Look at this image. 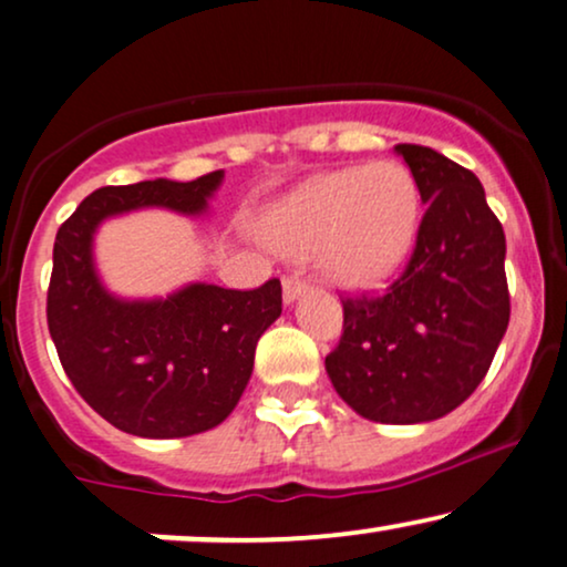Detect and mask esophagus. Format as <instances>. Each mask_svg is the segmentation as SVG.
<instances>
[{"label":"esophagus","instance_id":"1","mask_svg":"<svg viewBox=\"0 0 567 567\" xmlns=\"http://www.w3.org/2000/svg\"><path fill=\"white\" fill-rule=\"evenodd\" d=\"M310 289V284H307V278L301 274H289L284 276V301L289 305V301H293L299 297L301 291Z\"/></svg>","mask_w":567,"mask_h":567}]
</instances>
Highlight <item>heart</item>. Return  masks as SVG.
<instances>
[{
  "mask_svg": "<svg viewBox=\"0 0 567 567\" xmlns=\"http://www.w3.org/2000/svg\"><path fill=\"white\" fill-rule=\"evenodd\" d=\"M419 195L406 166L374 161L301 185L262 220V234L289 255L318 249L328 278L378 286L401 266L416 231Z\"/></svg>",
  "mask_w": 567,
  "mask_h": 567,
  "instance_id": "heart-1",
  "label": "heart"
}]
</instances>
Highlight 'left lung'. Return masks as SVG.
I'll return each instance as SVG.
<instances>
[{
    "instance_id": "1",
    "label": "left lung",
    "mask_w": 567,
    "mask_h": 567,
    "mask_svg": "<svg viewBox=\"0 0 567 567\" xmlns=\"http://www.w3.org/2000/svg\"><path fill=\"white\" fill-rule=\"evenodd\" d=\"M424 208L401 276L343 297V333L326 357L336 393L382 424L451 414L487 374L511 320L505 234L474 172L424 145H395Z\"/></svg>"
}]
</instances>
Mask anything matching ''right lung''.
Segmentation results:
<instances>
[{"label":"right lung","mask_w":567,"mask_h":567,"mask_svg":"<svg viewBox=\"0 0 567 567\" xmlns=\"http://www.w3.org/2000/svg\"><path fill=\"white\" fill-rule=\"evenodd\" d=\"M224 172L193 182L101 187L59 226L47 320L59 362L87 406L137 437H187L224 422L245 393L257 338L281 315V281L249 291L193 284L166 299H116L93 266L109 216L168 208L200 216Z\"/></svg>","instance_id":"1"}]
</instances>
